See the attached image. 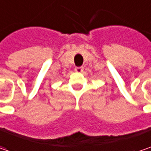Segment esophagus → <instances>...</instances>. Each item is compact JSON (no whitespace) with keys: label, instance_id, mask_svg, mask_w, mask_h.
I'll return each mask as SVG.
<instances>
[{"label":"esophagus","instance_id":"1","mask_svg":"<svg viewBox=\"0 0 151 151\" xmlns=\"http://www.w3.org/2000/svg\"><path fill=\"white\" fill-rule=\"evenodd\" d=\"M75 71L77 73H82L84 71V67H75Z\"/></svg>","mask_w":151,"mask_h":151}]
</instances>
